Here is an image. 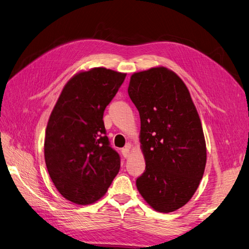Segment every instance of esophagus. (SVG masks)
Instances as JSON below:
<instances>
[{
	"label": "esophagus",
	"instance_id": "esophagus-1",
	"mask_svg": "<svg viewBox=\"0 0 249 249\" xmlns=\"http://www.w3.org/2000/svg\"><path fill=\"white\" fill-rule=\"evenodd\" d=\"M130 148H131V145L128 144L122 149V154H123L124 158H128L130 156Z\"/></svg>",
	"mask_w": 249,
	"mask_h": 249
}]
</instances>
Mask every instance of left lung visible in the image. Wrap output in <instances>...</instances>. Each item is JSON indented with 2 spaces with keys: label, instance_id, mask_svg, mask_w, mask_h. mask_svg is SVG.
Instances as JSON below:
<instances>
[{
  "label": "left lung",
  "instance_id": "obj_1",
  "mask_svg": "<svg viewBox=\"0 0 249 249\" xmlns=\"http://www.w3.org/2000/svg\"><path fill=\"white\" fill-rule=\"evenodd\" d=\"M128 94L141 119L146 167L137 188L159 213H173L193 197L206 165L201 120L185 83L173 70L152 67L130 76Z\"/></svg>",
  "mask_w": 249,
  "mask_h": 249
}]
</instances>
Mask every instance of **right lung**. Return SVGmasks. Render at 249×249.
Returning a JSON list of instances; mask_svg holds the SVG:
<instances>
[{
	"mask_svg": "<svg viewBox=\"0 0 249 249\" xmlns=\"http://www.w3.org/2000/svg\"><path fill=\"white\" fill-rule=\"evenodd\" d=\"M125 76L104 67L75 73L50 113L44 141L47 170L59 193L74 204L100 200L120 170L103 114Z\"/></svg>",
	"mask_w": 249,
	"mask_h": 249,
	"instance_id": "add662e5",
	"label": "right lung"
}]
</instances>
